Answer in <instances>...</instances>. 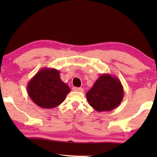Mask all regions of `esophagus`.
<instances>
[{
    "label": "esophagus",
    "instance_id": "esophagus-1",
    "mask_svg": "<svg viewBox=\"0 0 157 157\" xmlns=\"http://www.w3.org/2000/svg\"><path fill=\"white\" fill-rule=\"evenodd\" d=\"M73 90L74 91H78V92H83V89L82 88H78V87H73Z\"/></svg>",
    "mask_w": 157,
    "mask_h": 157
}]
</instances>
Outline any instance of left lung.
Masks as SVG:
<instances>
[{
  "label": "left lung",
  "mask_w": 157,
  "mask_h": 157,
  "mask_svg": "<svg viewBox=\"0 0 157 157\" xmlns=\"http://www.w3.org/2000/svg\"><path fill=\"white\" fill-rule=\"evenodd\" d=\"M124 94L123 86L117 77L103 74L86 96L90 106L101 112L117 108L123 100Z\"/></svg>",
  "instance_id": "8db88e82"
}]
</instances>
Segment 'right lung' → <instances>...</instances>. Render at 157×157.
Listing matches in <instances>:
<instances>
[{
  "instance_id": "add662e5",
  "label": "right lung",
  "mask_w": 157,
  "mask_h": 157,
  "mask_svg": "<svg viewBox=\"0 0 157 157\" xmlns=\"http://www.w3.org/2000/svg\"><path fill=\"white\" fill-rule=\"evenodd\" d=\"M27 91L29 97L38 106L53 109L65 100L71 90L61 81L59 70L44 67L29 81Z\"/></svg>"
}]
</instances>
